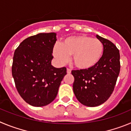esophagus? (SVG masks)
I'll return each instance as SVG.
<instances>
[{
    "label": "esophagus",
    "mask_w": 131,
    "mask_h": 131,
    "mask_svg": "<svg viewBox=\"0 0 131 131\" xmlns=\"http://www.w3.org/2000/svg\"><path fill=\"white\" fill-rule=\"evenodd\" d=\"M67 73L68 74H71V70H70V69H68V68H67Z\"/></svg>",
    "instance_id": "esophagus-1"
}]
</instances>
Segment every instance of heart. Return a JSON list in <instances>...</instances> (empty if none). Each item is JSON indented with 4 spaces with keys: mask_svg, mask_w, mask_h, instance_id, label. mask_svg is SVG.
Instances as JSON below:
<instances>
[{
    "mask_svg": "<svg viewBox=\"0 0 131 131\" xmlns=\"http://www.w3.org/2000/svg\"><path fill=\"white\" fill-rule=\"evenodd\" d=\"M102 42L87 35H78L64 38L61 44H55L53 55L60 64L72 61L80 70H89L99 63L103 54Z\"/></svg>",
    "mask_w": 131,
    "mask_h": 131,
    "instance_id": "1",
    "label": "heart"
}]
</instances>
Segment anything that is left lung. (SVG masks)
I'll use <instances>...</instances> for the list:
<instances>
[{"mask_svg": "<svg viewBox=\"0 0 131 131\" xmlns=\"http://www.w3.org/2000/svg\"><path fill=\"white\" fill-rule=\"evenodd\" d=\"M103 54L99 63L89 70H72L73 91L84 106L95 107L105 102L114 91L120 71L119 51L112 42L96 35Z\"/></svg>", "mask_w": 131, "mask_h": 131, "instance_id": "left-lung-1", "label": "left lung"}]
</instances>
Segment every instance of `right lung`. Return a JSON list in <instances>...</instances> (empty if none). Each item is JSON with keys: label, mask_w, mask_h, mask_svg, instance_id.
<instances>
[{"label": "right lung", "mask_w": 131, "mask_h": 131, "mask_svg": "<svg viewBox=\"0 0 131 131\" xmlns=\"http://www.w3.org/2000/svg\"><path fill=\"white\" fill-rule=\"evenodd\" d=\"M55 32L39 33L26 38L14 52L12 72L16 89L27 103L40 107L57 96L65 67L51 65Z\"/></svg>", "instance_id": "1"}]
</instances>
